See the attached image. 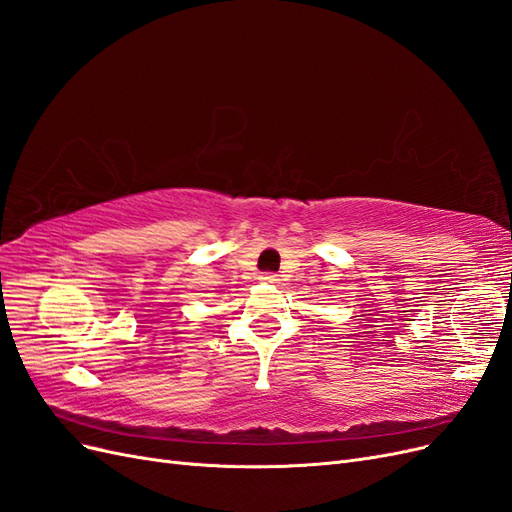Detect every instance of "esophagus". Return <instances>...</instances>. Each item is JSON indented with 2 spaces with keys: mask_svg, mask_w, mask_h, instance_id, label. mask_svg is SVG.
I'll return each mask as SVG.
<instances>
[{
  "mask_svg": "<svg viewBox=\"0 0 512 512\" xmlns=\"http://www.w3.org/2000/svg\"><path fill=\"white\" fill-rule=\"evenodd\" d=\"M262 280H265V282H271V284H275V282H277V277H275L273 273H265V275H262Z\"/></svg>",
  "mask_w": 512,
  "mask_h": 512,
  "instance_id": "esophagus-1",
  "label": "esophagus"
}]
</instances>
